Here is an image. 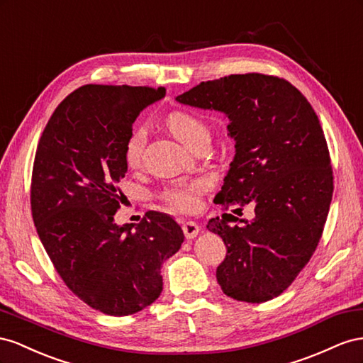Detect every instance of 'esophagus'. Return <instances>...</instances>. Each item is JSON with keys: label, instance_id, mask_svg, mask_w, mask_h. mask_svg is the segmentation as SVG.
Here are the masks:
<instances>
[{"label": "esophagus", "instance_id": "obj_1", "mask_svg": "<svg viewBox=\"0 0 363 363\" xmlns=\"http://www.w3.org/2000/svg\"><path fill=\"white\" fill-rule=\"evenodd\" d=\"M182 230H184V234H185V237H187V239H194V237L199 234L201 226L196 222L190 220V222H185L182 225Z\"/></svg>", "mask_w": 363, "mask_h": 363}]
</instances>
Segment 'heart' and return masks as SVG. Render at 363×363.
I'll list each match as a JSON object with an SVG mask.
<instances>
[{
	"mask_svg": "<svg viewBox=\"0 0 363 363\" xmlns=\"http://www.w3.org/2000/svg\"><path fill=\"white\" fill-rule=\"evenodd\" d=\"M165 126H167V129L176 140H179L190 149L202 140H210L208 124L193 112H172L167 120H165ZM144 143H146V132H144V129H133L126 140V144H124V161H126L129 167H138L140 165ZM205 190L206 182L202 179L178 181L164 191L162 199L170 208L176 211L191 213L198 210L199 198Z\"/></svg>",
	"mask_w": 363,
	"mask_h": 363,
	"instance_id": "b5f03b06",
	"label": "heart"
}]
</instances>
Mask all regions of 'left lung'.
Segmentation results:
<instances>
[{
  "label": "left lung",
  "instance_id": "8db88e82",
  "mask_svg": "<svg viewBox=\"0 0 363 363\" xmlns=\"http://www.w3.org/2000/svg\"><path fill=\"white\" fill-rule=\"evenodd\" d=\"M176 100L230 120L235 157L214 202L234 213L254 203L255 217L206 225L226 246L216 277L237 301H269L308 263L327 220L333 170L318 116L292 84L260 72L201 82Z\"/></svg>",
  "mask_w": 363,
  "mask_h": 363
}]
</instances>
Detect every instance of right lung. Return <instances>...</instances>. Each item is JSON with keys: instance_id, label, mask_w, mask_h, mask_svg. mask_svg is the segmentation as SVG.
I'll return each mask as SVG.
<instances>
[{"instance_id": "1", "label": "right lung", "mask_w": 363, "mask_h": 363, "mask_svg": "<svg viewBox=\"0 0 363 363\" xmlns=\"http://www.w3.org/2000/svg\"><path fill=\"white\" fill-rule=\"evenodd\" d=\"M164 96V88L82 86L56 108L36 149L30 201L39 239L69 291L105 315L150 306L162 291V263L184 242L164 213L113 222L132 124Z\"/></svg>"}]
</instances>
